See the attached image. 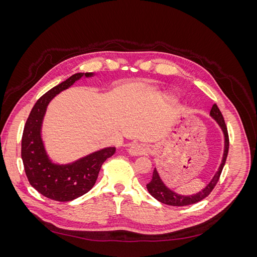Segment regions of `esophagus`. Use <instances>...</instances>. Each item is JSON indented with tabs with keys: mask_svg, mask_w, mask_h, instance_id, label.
Masks as SVG:
<instances>
[{
	"mask_svg": "<svg viewBox=\"0 0 257 257\" xmlns=\"http://www.w3.org/2000/svg\"><path fill=\"white\" fill-rule=\"evenodd\" d=\"M128 152L132 155H136V157H137V155H144V154H146L148 152V148L145 145L134 144V145H132L130 147Z\"/></svg>",
	"mask_w": 257,
	"mask_h": 257,
	"instance_id": "esophagus-1",
	"label": "esophagus"
}]
</instances>
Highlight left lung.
<instances>
[{
  "label": "left lung",
  "mask_w": 257,
  "mask_h": 257,
  "mask_svg": "<svg viewBox=\"0 0 257 257\" xmlns=\"http://www.w3.org/2000/svg\"><path fill=\"white\" fill-rule=\"evenodd\" d=\"M210 115L217 122V124L221 126L223 133H224V137H225V148H224V154H223V160L221 165L219 167V170H217L216 174L214 175V177L212 178V180L210 181V183L206 186V188L198 192L195 195H191V196H182L179 195V194L173 192L172 190H169L167 186L162 182L161 178L157 172V169L154 168L153 170V175H152V179L151 181L147 184V189L149 191V193L151 195L158 199L159 201H161L162 204H166L169 206H188V205H192V204H196L198 201L203 200L204 198H206L210 193L212 192V190L214 189V186L216 185L217 181H219L221 173L223 170V167L225 165V162H226V158L228 154V148H229V138H228V132H227V126L225 124L223 114L220 111L219 107L216 106V104H214L210 110Z\"/></svg>",
  "instance_id": "obj_1"
}]
</instances>
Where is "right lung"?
Instances as JSON below:
<instances>
[{
	"label": "right lung",
	"instance_id": "1",
	"mask_svg": "<svg viewBox=\"0 0 257 257\" xmlns=\"http://www.w3.org/2000/svg\"><path fill=\"white\" fill-rule=\"evenodd\" d=\"M92 73H77L53 87L38 98L31 110L21 139V158L30 184L45 197L57 201H69L88 193L95 184L103 163L112 157L115 148H105L91 153L72 164H53L46 153L41 130L44 115L50 100Z\"/></svg>",
	"mask_w": 257,
	"mask_h": 257
}]
</instances>
